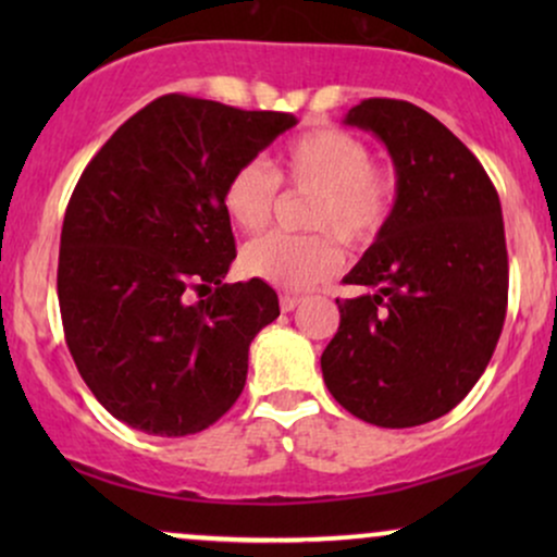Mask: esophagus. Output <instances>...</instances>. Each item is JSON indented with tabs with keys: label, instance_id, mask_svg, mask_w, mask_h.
Segmentation results:
<instances>
[{
	"label": "esophagus",
	"instance_id": "esophagus-1",
	"mask_svg": "<svg viewBox=\"0 0 557 557\" xmlns=\"http://www.w3.org/2000/svg\"><path fill=\"white\" fill-rule=\"evenodd\" d=\"M298 304H300V298H298V296H290V293H285V296H280V309H283L285 314H287V311L296 309Z\"/></svg>",
	"mask_w": 557,
	"mask_h": 557
}]
</instances>
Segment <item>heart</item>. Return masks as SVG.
Returning <instances> with one entry per match:
<instances>
[{"label":"heart","instance_id":"heart-1","mask_svg":"<svg viewBox=\"0 0 557 557\" xmlns=\"http://www.w3.org/2000/svg\"><path fill=\"white\" fill-rule=\"evenodd\" d=\"M280 177L296 188L317 190L309 225L330 233H270L251 240L240 253L246 274L264 283L304 290L327 280L343 264V248L367 246L387 225L395 203V175L374 168L367 140L337 127H322L293 138L280 154ZM280 177L264 162L240 164L227 177L222 203L235 227L257 233L272 220Z\"/></svg>","mask_w":557,"mask_h":557}]
</instances>
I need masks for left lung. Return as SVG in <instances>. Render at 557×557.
<instances>
[{"mask_svg":"<svg viewBox=\"0 0 557 557\" xmlns=\"http://www.w3.org/2000/svg\"><path fill=\"white\" fill-rule=\"evenodd\" d=\"M343 123L387 146L398 190L343 280L372 293L337 298L324 385L354 417L406 430L453 411L495 354L508 309L500 198L479 159L411 101L363 99Z\"/></svg>","mask_w":557,"mask_h":557,"instance_id":"1","label":"left lung"}]
</instances>
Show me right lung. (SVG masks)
<instances>
[{
    "mask_svg": "<svg viewBox=\"0 0 557 557\" xmlns=\"http://www.w3.org/2000/svg\"><path fill=\"white\" fill-rule=\"evenodd\" d=\"M298 120L168 94L99 149L70 196L57 296L75 367L133 430L185 437L243 393L248 345L280 317L264 280L225 283L227 177ZM207 299L190 305L189 290Z\"/></svg>",
    "mask_w": 557,
    "mask_h": 557,
    "instance_id": "right-lung-1",
    "label": "right lung"
}]
</instances>
